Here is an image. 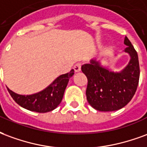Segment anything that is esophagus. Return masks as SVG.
Segmentation results:
<instances>
[{
	"label": "esophagus",
	"instance_id": "esophagus-1",
	"mask_svg": "<svg viewBox=\"0 0 147 147\" xmlns=\"http://www.w3.org/2000/svg\"><path fill=\"white\" fill-rule=\"evenodd\" d=\"M81 63H76L74 66V69L75 70V72H79L81 70Z\"/></svg>",
	"mask_w": 147,
	"mask_h": 147
}]
</instances>
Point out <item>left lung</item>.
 <instances>
[{"instance_id":"obj_1","label":"left lung","mask_w":147,"mask_h":147,"mask_svg":"<svg viewBox=\"0 0 147 147\" xmlns=\"http://www.w3.org/2000/svg\"><path fill=\"white\" fill-rule=\"evenodd\" d=\"M125 52L129 54V63L121 72H112L91 60L84 64L81 70L88 78L87 100L98 111L120 110L131 101L136 92L140 80V63L136 49L127 37H125Z\"/></svg>"}]
</instances>
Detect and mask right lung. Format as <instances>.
<instances>
[{
	"mask_svg": "<svg viewBox=\"0 0 147 147\" xmlns=\"http://www.w3.org/2000/svg\"><path fill=\"white\" fill-rule=\"evenodd\" d=\"M74 74V70L60 75L45 89L36 94L22 96L13 92L7 88L8 92L15 102L26 110L37 113H46L55 110L63 99L69 79Z\"/></svg>",
	"mask_w": 147,
	"mask_h": 147,
	"instance_id": "right-lung-1",
	"label": "right lung"
}]
</instances>
